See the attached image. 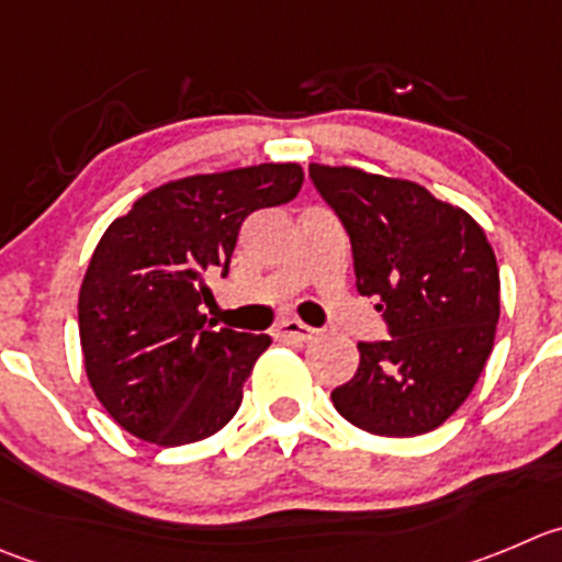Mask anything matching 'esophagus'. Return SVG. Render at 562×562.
<instances>
[{
  "mask_svg": "<svg viewBox=\"0 0 562 562\" xmlns=\"http://www.w3.org/2000/svg\"><path fill=\"white\" fill-rule=\"evenodd\" d=\"M278 339H292V341H312L317 336V330L312 325L301 323V319H284V323L276 325Z\"/></svg>",
  "mask_w": 562,
  "mask_h": 562,
  "instance_id": "esophagus-1",
  "label": "esophagus"
}]
</instances>
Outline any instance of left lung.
Returning <instances> with one entry per match:
<instances>
[{
	"mask_svg": "<svg viewBox=\"0 0 562 562\" xmlns=\"http://www.w3.org/2000/svg\"><path fill=\"white\" fill-rule=\"evenodd\" d=\"M350 234L356 286L375 297L389 341H358L336 411L375 436H422L472 394L499 323V267L469 212L422 184L350 165H308Z\"/></svg>",
	"mask_w": 562,
	"mask_h": 562,
	"instance_id": "left-lung-1",
	"label": "left lung"
}]
</instances>
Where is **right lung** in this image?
<instances>
[{
	"label": "right lung",
	"instance_id": "right-lung-1",
	"mask_svg": "<svg viewBox=\"0 0 562 562\" xmlns=\"http://www.w3.org/2000/svg\"><path fill=\"white\" fill-rule=\"evenodd\" d=\"M297 162L198 173L140 195L101 234L79 286L85 372L106 414L157 447L210 438L243 403L267 334L206 328L245 217L301 192Z\"/></svg>",
	"mask_w": 562,
	"mask_h": 562
}]
</instances>
